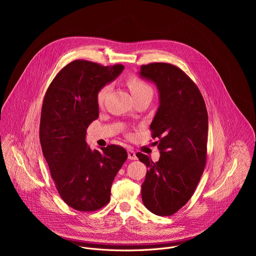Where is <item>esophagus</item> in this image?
<instances>
[{"label":"esophagus","mask_w":256,"mask_h":256,"mask_svg":"<svg viewBox=\"0 0 256 256\" xmlns=\"http://www.w3.org/2000/svg\"><path fill=\"white\" fill-rule=\"evenodd\" d=\"M128 159H130V160H136V159H138V157H136L134 151L132 150V149H128Z\"/></svg>","instance_id":"obj_1"}]
</instances>
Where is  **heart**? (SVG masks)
Here are the masks:
<instances>
[{"label":"heart","mask_w":256,"mask_h":256,"mask_svg":"<svg viewBox=\"0 0 256 256\" xmlns=\"http://www.w3.org/2000/svg\"><path fill=\"white\" fill-rule=\"evenodd\" d=\"M126 86L128 87L130 93L132 94L134 98L142 96V95H146V94H151L153 95V89L152 87L146 82L142 79H140L138 76L134 75H130L126 78ZM107 92H108V86H102L98 89L97 93H96V101L98 103V105H102L105 101V98L107 96Z\"/></svg>","instance_id":"1"}]
</instances>
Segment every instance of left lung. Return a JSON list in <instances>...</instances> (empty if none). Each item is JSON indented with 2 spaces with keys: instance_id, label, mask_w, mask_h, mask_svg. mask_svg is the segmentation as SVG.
<instances>
[{
  "instance_id": "obj_1",
  "label": "left lung",
  "mask_w": 256,
  "mask_h": 256,
  "mask_svg": "<svg viewBox=\"0 0 256 256\" xmlns=\"http://www.w3.org/2000/svg\"><path fill=\"white\" fill-rule=\"evenodd\" d=\"M142 77L153 81L160 106L151 124L158 138L160 159L153 162L136 153L148 170L142 200L150 212L172 216L192 196L206 162L208 112L196 83L178 66L167 62L140 66Z\"/></svg>"
}]
</instances>
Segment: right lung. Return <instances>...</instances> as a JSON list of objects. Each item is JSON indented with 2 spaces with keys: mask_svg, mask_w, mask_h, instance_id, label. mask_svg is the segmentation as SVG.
<instances>
[{
  "mask_svg": "<svg viewBox=\"0 0 256 256\" xmlns=\"http://www.w3.org/2000/svg\"><path fill=\"white\" fill-rule=\"evenodd\" d=\"M124 66L76 60L48 86L42 107L40 138L52 178L62 200L76 210L95 212L110 200L114 179L128 153L118 144L90 149L88 126L98 118V89L114 80Z\"/></svg>",
  "mask_w": 256,
  "mask_h": 256,
  "instance_id": "right-lung-1",
  "label": "right lung"
}]
</instances>
